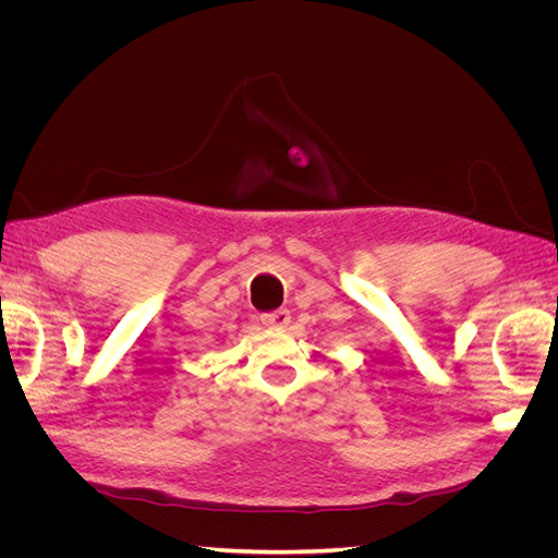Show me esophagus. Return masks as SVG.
Returning a JSON list of instances; mask_svg holds the SVG:
<instances>
[{"instance_id": "1", "label": "esophagus", "mask_w": 558, "mask_h": 558, "mask_svg": "<svg viewBox=\"0 0 558 558\" xmlns=\"http://www.w3.org/2000/svg\"><path fill=\"white\" fill-rule=\"evenodd\" d=\"M263 326L267 328H286L291 324V312L289 310H277V312H269L260 316Z\"/></svg>"}]
</instances>
